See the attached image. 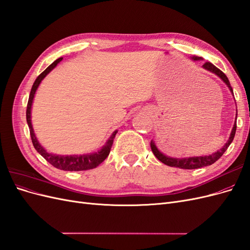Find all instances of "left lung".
I'll list each match as a JSON object with an SVG mask.
<instances>
[{
  "instance_id": "left-lung-1",
  "label": "left lung",
  "mask_w": 250,
  "mask_h": 250,
  "mask_svg": "<svg viewBox=\"0 0 250 250\" xmlns=\"http://www.w3.org/2000/svg\"><path fill=\"white\" fill-rule=\"evenodd\" d=\"M193 59L198 60V59H201V58L193 57ZM202 66L206 70L210 71V72L215 73L216 75H218V76L220 77L226 83V84H228V86L232 92V88L230 86L229 78L226 77V75L221 70H219L218 67H216L213 63H210L208 62H204V64ZM236 119H237V117H236ZM236 130H237V122L234 123V125H233L229 140L223 146V148L220 149L219 151H217V152L213 153L211 155H208V156H197V157H188V158H172V157H169V156H166L162 152H160L158 149L155 147L153 142H151L150 146H151V150H152V152L156 156L157 160L161 161L165 165L170 166V167L180 168V169H188V170H190V169H198V168H202V167H207V166H210L211 164H214L215 162H217L219 158H220L223 155V153L225 152L226 150H228V148L229 147V145L231 144V142L234 138V134H236Z\"/></svg>"
}]
</instances>
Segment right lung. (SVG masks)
Returning a JSON list of instances; mask_svg holds the SVG:
<instances>
[{
	"instance_id": "obj_1",
	"label": "right lung",
	"mask_w": 250,
	"mask_h": 250,
	"mask_svg": "<svg viewBox=\"0 0 250 250\" xmlns=\"http://www.w3.org/2000/svg\"><path fill=\"white\" fill-rule=\"evenodd\" d=\"M62 60V57H60L56 59L54 62L50 64L46 70H44L39 77L36 78L34 81L31 92H30L29 96V100L27 104V111H26V118H27V123L30 129V135H31V140L33 143V146L36 149L37 152H39L44 160H46L48 163H50L53 167H55L59 170H63V171H85V170H90L97 168L105 158H106L110 152V149L113 143V139H115L116 134L118 131H115L112 133L110 139L107 141L106 145H105L99 152H96L89 155H75V156H60V155H54L48 153L46 150H44L41 145L40 143L37 142L36 137L33 131L32 124H31V106H32V101L35 95V92L37 87H39L41 81L47 76L48 73L52 71L54 67Z\"/></svg>"
}]
</instances>
